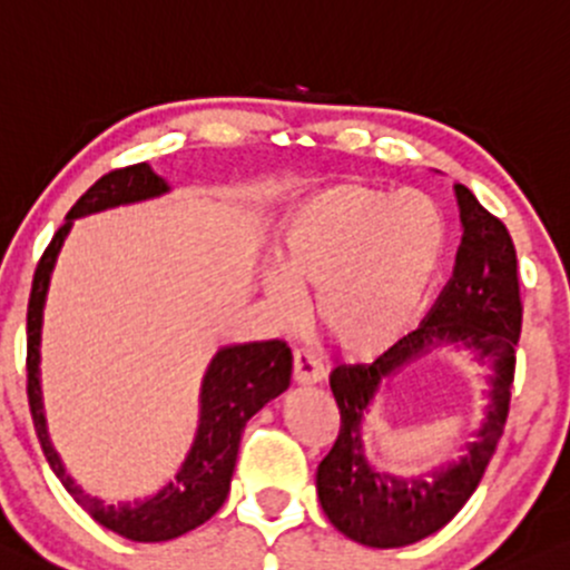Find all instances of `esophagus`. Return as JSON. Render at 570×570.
<instances>
[{"mask_svg":"<svg viewBox=\"0 0 570 570\" xmlns=\"http://www.w3.org/2000/svg\"><path fill=\"white\" fill-rule=\"evenodd\" d=\"M294 382L297 385H318L324 380V372H321L318 363L313 361V355H307L303 351H294Z\"/></svg>","mask_w":570,"mask_h":570,"instance_id":"obj_1","label":"esophagus"}]
</instances>
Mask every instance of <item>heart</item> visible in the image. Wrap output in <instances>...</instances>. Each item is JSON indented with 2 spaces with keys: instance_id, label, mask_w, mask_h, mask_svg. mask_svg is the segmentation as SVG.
<instances>
[{
  "instance_id": "obj_1",
  "label": "heart",
  "mask_w": 570,
  "mask_h": 570,
  "mask_svg": "<svg viewBox=\"0 0 570 570\" xmlns=\"http://www.w3.org/2000/svg\"><path fill=\"white\" fill-rule=\"evenodd\" d=\"M449 259V223L433 198L342 183L297 204L263 276L278 315L315 294L313 318L347 361H374L428 313Z\"/></svg>"
}]
</instances>
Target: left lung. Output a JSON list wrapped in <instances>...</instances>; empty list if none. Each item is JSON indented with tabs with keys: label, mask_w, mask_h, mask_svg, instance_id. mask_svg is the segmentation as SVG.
Returning <instances> with one entry per match:
<instances>
[{
	"label": "left lung",
	"mask_w": 570,
	"mask_h": 570,
	"mask_svg": "<svg viewBox=\"0 0 570 570\" xmlns=\"http://www.w3.org/2000/svg\"><path fill=\"white\" fill-rule=\"evenodd\" d=\"M462 246L454 276L416 332L374 363L337 366L328 376L340 406V435L315 472L326 518L358 544L393 550L428 539L462 510L489 468L502 438L520 340L518 257L504 223L481 207L470 188L454 185ZM468 350L492 368L484 420L463 456L420 476L403 479L367 459L362 435L375 395L386 382L438 346Z\"/></svg>",
	"instance_id": "8db88e82"
}]
</instances>
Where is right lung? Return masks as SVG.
<instances>
[{
  "instance_id": "obj_1",
  "label": "right lung",
  "mask_w": 570,
  "mask_h": 570,
  "mask_svg": "<svg viewBox=\"0 0 570 570\" xmlns=\"http://www.w3.org/2000/svg\"><path fill=\"white\" fill-rule=\"evenodd\" d=\"M164 194H169V183L156 175L148 164H135V167L102 175L73 204L66 215V223L55 233L42 263L33 273L29 299V403L47 462L58 481L66 485V491L77 499L79 507H85L92 520L129 541H169L207 523L230 491L233 468H236L238 443H242L246 422L265 403L286 393L292 382V351L281 340L219 347L202 380L194 443L173 481L146 499L114 504L108 499L87 493L68 475L63 459L50 441V430H47L42 368H39L42 366L45 305L55 263H58L60 249L79 217L150 202Z\"/></svg>"
}]
</instances>
